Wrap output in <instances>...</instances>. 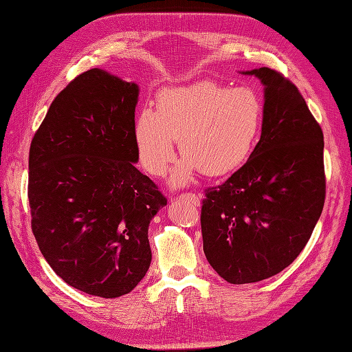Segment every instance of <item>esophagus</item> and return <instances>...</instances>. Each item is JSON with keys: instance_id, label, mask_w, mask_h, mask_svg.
<instances>
[{"instance_id": "obj_1", "label": "esophagus", "mask_w": 352, "mask_h": 352, "mask_svg": "<svg viewBox=\"0 0 352 352\" xmlns=\"http://www.w3.org/2000/svg\"><path fill=\"white\" fill-rule=\"evenodd\" d=\"M179 198H182V200H190L191 203L194 204H200V195H197L194 192H186V194H181Z\"/></svg>"}]
</instances>
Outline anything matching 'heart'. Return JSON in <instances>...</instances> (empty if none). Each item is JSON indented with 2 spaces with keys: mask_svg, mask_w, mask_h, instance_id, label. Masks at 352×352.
Segmentation results:
<instances>
[{
  "mask_svg": "<svg viewBox=\"0 0 352 352\" xmlns=\"http://www.w3.org/2000/svg\"><path fill=\"white\" fill-rule=\"evenodd\" d=\"M265 104L250 86L230 87L217 82L168 87L149 108L136 115L133 142L140 162L161 177L175 157L174 141L184 157L171 175L184 186L200 170L207 177L236 171L250 157L262 131Z\"/></svg>",
  "mask_w": 352,
  "mask_h": 352,
  "instance_id": "obj_1",
  "label": "heart"
}]
</instances>
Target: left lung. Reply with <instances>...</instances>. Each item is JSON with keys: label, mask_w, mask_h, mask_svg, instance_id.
I'll return each mask as SVG.
<instances>
[{"label": "left lung", "mask_w": 352, "mask_h": 352, "mask_svg": "<svg viewBox=\"0 0 352 352\" xmlns=\"http://www.w3.org/2000/svg\"><path fill=\"white\" fill-rule=\"evenodd\" d=\"M265 86L262 135L249 160L207 188L203 249L233 285L274 276L307 246L325 203L324 133L298 87L269 67L243 72Z\"/></svg>", "instance_id": "left-lung-1"}]
</instances>
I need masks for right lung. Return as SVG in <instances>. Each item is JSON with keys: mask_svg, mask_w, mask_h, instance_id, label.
<instances>
[{"mask_svg": "<svg viewBox=\"0 0 352 352\" xmlns=\"http://www.w3.org/2000/svg\"><path fill=\"white\" fill-rule=\"evenodd\" d=\"M140 89L100 69L52 102L28 155L32 230L67 285L100 298L129 294L151 265L148 227L166 198L135 168Z\"/></svg>", "mask_w": 352, "mask_h": 352, "instance_id": "obj_1", "label": "right lung"}]
</instances>
